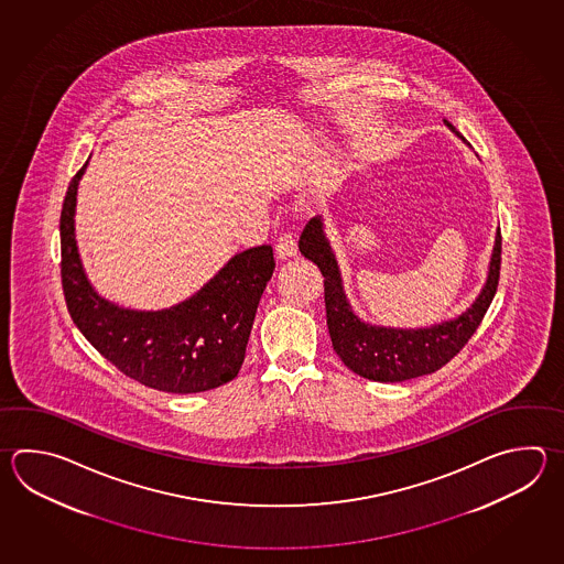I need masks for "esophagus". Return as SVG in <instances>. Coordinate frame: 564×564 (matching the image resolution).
<instances>
[{"label": "esophagus", "instance_id": "obj_1", "mask_svg": "<svg viewBox=\"0 0 564 564\" xmlns=\"http://www.w3.org/2000/svg\"><path fill=\"white\" fill-rule=\"evenodd\" d=\"M275 251L279 259H289V257H295V254H297V239H295V235H293L291 230L283 232V235L276 239Z\"/></svg>", "mask_w": 564, "mask_h": 564}]
</instances>
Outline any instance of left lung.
<instances>
[{
  "instance_id": "obj_1",
  "label": "left lung",
  "mask_w": 564,
  "mask_h": 564,
  "mask_svg": "<svg viewBox=\"0 0 564 564\" xmlns=\"http://www.w3.org/2000/svg\"><path fill=\"white\" fill-rule=\"evenodd\" d=\"M454 132L456 128L446 122ZM300 251L325 276V311L335 354L357 376L373 381H405L434 373L460 354L495 300L500 279L502 235L496 232L490 271L480 295L452 322L425 329H391L359 322L345 297L339 267L323 232L322 217H313L300 237Z\"/></svg>"
}]
</instances>
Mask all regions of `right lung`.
Here are the masks:
<instances>
[{"label": "right lung", "mask_w": 564, "mask_h": 564, "mask_svg": "<svg viewBox=\"0 0 564 564\" xmlns=\"http://www.w3.org/2000/svg\"><path fill=\"white\" fill-rule=\"evenodd\" d=\"M86 164L72 178L59 215L62 288L72 322L112 366L152 390L198 393L235 380L275 271L271 245L235 254L196 295L171 310L118 307L94 291L76 247L74 210Z\"/></svg>", "instance_id": "right-lung-1"}]
</instances>
